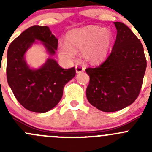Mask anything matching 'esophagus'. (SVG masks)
<instances>
[{
  "label": "esophagus",
  "instance_id": "34e87169",
  "mask_svg": "<svg viewBox=\"0 0 152 152\" xmlns=\"http://www.w3.org/2000/svg\"><path fill=\"white\" fill-rule=\"evenodd\" d=\"M85 67H82V66H76V73H81V72H83V71H85Z\"/></svg>",
  "mask_w": 152,
  "mask_h": 152
}]
</instances>
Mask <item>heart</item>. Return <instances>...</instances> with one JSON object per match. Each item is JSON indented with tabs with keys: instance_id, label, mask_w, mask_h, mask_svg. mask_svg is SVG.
I'll use <instances>...</instances> for the list:
<instances>
[{
	"instance_id": "heart-1",
	"label": "heart",
	"mask_w": 152,
	"mask_h": 152,
	"mask_svg": "<svg viewBox=\"0 0 152 152\" xmlns=\"http://www.w3.org/2000/svg\"><path fill=\"white\" fill-rule=\"evenodd\" d=\"M67 42L61 43L59 53L61 56L72 59L75 50H82L83 59L89 63H99L107 57L113 41L111 31L97 26H87L72 29L67 33Z\"/></svg>"
}]
</instances>
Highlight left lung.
I'll return each instance as SVG.
<instances>
[{
  "instance_id": "obj_1",
  "label": "left lung",
  "mask_w": 152,
  "mask_h": 152,
  "mask_svg": "<svg viewBox=\"0 0 152 152\" xmlns=\"http://www.w3.org/2000/svg\"><path fill=\"white\" fill-rule=\"evenodd\" d=\"M116 40L111 53L99 66L88 67L86 96L93 107L103 112H116L128 107L138 96L146 68L140 39L128 26L114 22Z\"/></svg>"
}]
</instances>
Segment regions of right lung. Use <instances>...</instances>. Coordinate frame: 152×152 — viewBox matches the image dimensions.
<instances>
[{
  "label": "right lung",
  "mask_w": 152,
  "mask_h": 152,
  "mask_svg": "<svg viewBox=\"0 0 152 152\" xmlns=\"http://www.w3.org/2000/svg\"><path fill=\"white\" fill-rule=\"evenodd\" d=\"M37 40L42 42L50 55L37 69L27 64L25 55ZM58 39L48 26H34L20 34L7 50V82L15 98L24 108L46 113L61 100L65 85L76 75L75 67L63 69L50 58L57 50Z\"/></svg>",
  "instance_id": "add662e5"
}]
</instances>
